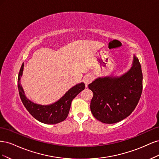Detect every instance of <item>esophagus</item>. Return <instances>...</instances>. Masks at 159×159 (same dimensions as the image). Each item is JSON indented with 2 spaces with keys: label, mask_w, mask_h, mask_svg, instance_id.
I'll list each match as a JSON object with an SVG mask.
<instances>
[{
  "label": "esophagus",
  "mask_w": 159,
  "mask_h": 159,
  "mask_svg": "<svg viewBox=\"0 0 159 159\" xmlns=\"http://www.w3.org/2000/svg\"><path fill=\"white\" fill-rule=\"evenodd\" d=\"M91 81H92V78H91V75H85L84 78V82L85 83L86 87H87V85L91 82Z\"/></svg>",
  "instance_id": "esophagus-1"
}]
</instances>
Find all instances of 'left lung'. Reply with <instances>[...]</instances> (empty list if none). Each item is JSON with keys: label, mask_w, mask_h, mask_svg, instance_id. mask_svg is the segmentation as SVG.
<instances>
[{"label": "left lung", "mask_w": 159, "mask_h": 159, "mask_svg": "<svg viewBox=\"0 0 159 159\" xmlns=\"http://www.w3.org/2000/svg\"><path fill=\"white\" fill-rule=\"evenodd\" d=\"M93 93L90 103L95 119L103 123L122 121L137 105L143 90V74L134 54L131 68L121 76L98 78L88 85Z\"/></svg>", "instance_id": "obj_1"}]
</instances>
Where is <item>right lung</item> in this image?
<instances>
[{
	"label": "right lung",
	"instance_id": "obj_1",
	"mask_svg": "<svg viewBox=\"0 0 159 159\" xmlns=\"http://www.w3.org/2000/svg\"><path fill=\"white\" fill-rule=\"evenodd\" d=\"M24 65L22 63L18 74V88L22 102L28 111L38 121L45 124H56L64 121L68 115L72 100L85 89L84 83L76 84L54 103L50 105L38 104L26 98L21 85L20 79L23 73Z\"/></svg>",
	"mask_w": 159,
	"mask_h": 159
}]
</instances>
